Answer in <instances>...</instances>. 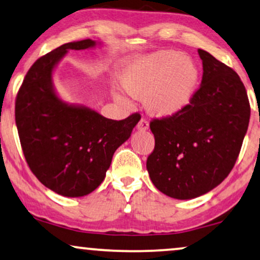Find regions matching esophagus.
I'll return each mask as SVG.
<instances>
[{"instance_id":"34e87169","label":"esophagus","mask_w":260,"mask_h":260,"mask_svg":"<svg viewBox=\"0 0 260 260\" xmlns=\"http://www.w3.org/2000/svg\"><path fill=\"white\" fill-rule=\"evenodd\" d=\"M148 129H149L148 120L145 119V118H142L140 122H138V124H137V130L138 131H145V130H148Z\"/></svg>"}]
</instances>
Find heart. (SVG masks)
Masks as SVG:
<instances>
[{
	"label": "heart",
	"instance_id": "obj_1",
	"mask_svg": "<svg viewBox=\"0 0 260 260\" xmlns=\"http://www.w3.org/2000/svg\"><path fill=\"white\" fill-rule=\"evenodd\" d=\"M120 86L143 104L151 116L165 118L183 111L197 93L200 70L190 56L174 49H161L126 60L118 71ZM115 98L126 102L116 92Z\"/></svg>",
	"mask_w": 260,
	"mask_h": 260
}]
</instances>
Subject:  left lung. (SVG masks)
I'll use <instances>...</instances> for the list:
<instances>
[{"label":"left lung","instance_id":"1","mask_svg":"<svg viewBox=\"0 0 260 260\" xmlns=\"http://www.w3.org/2000/svg\"><path fill=\"white\" fill-rule=\"evenodd\" d=\"M201 85L175 116L154 119L155 149L147 159L151 182L179 200L201 197L226 179L250 122V103L240 78L204 49Z\"/></svg>","mask_w":260,"mask_h":260}]
</instances>
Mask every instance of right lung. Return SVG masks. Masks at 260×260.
Listing matches in <instances>:
<instances>
[{"mask_svg": "<svg viewBox=\"0 0 260 260\" xmlns=\"http://www.w3.org/2000/svg\"><path fill=\"white\" fill-rule=\"evenodd\" d=\"M101 46L91 39L65 44L34 62L21 85L15 120L26 161L38 180L67 198L90 194L105 179L115 151L129 140L140 115L105 118L95 110L62 101L53 73L69 51Z\"/></svg>", "mask_w": 260, "mask_h": 260, "instance_id": "add662e5", "label": "right lung"}]
</instances>
